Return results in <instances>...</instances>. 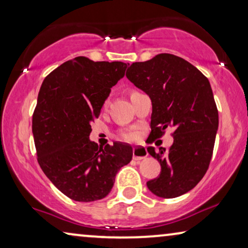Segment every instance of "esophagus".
Returning a JSON list of instances; mask_svg holds the SVG:
<instances>
[{
	"label": "esophagus",
	"mask_w": 248,
	"mask_h": 248,
	"mask_svg": "<svg viewBox=\"0 0 248 248\" xmlns=\"http://www.w3.org/2000/svg\"><path fill=\"white\" fill-rule=\"evenodd\" d=\"M145 157H148V151L144 147H139L133 148V159L134 160H141V159H144Z\"/></svg>",
	"instance_id": "1"
}]
</instances>
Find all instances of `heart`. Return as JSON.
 <instances>
[{
  "label": "heart",
  "instance_id": "obj_1",
  "mask_svg": "<svg viewBox=\"0 0 248 248\" xmlns=\"http://www.w3.org/2000/svg\"><path fill=\"white\" fill-rule=\"evenodd\" d=\"M106 104H107V103H106ZM122 138H123L124 140L131 141V140H133V139H134V135L131 134V133H124V134H122Z\"/></svg>",
  "mask_w": 248,
  "mask_h": 248
}]
</instances>
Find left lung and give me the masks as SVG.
<instances>
[{"label":"left lung","mask_w":248,"mask_h":248,"mask_svg":"<svg viewBox=\"0 0 248 248\" xmlns=\"http://www.w3.org/2000/svg\"><path fill=\"white\" fill-rule=\"evenodd\" d=\"M126 78L150 97V137L161 138L168 126L175 128L168 150L147 149L161 166L160 175L147 183L148 188L164 199L185 194L208 170L218 131V109L208 78L187 61L167 53L132 63Z\"/></svg>","instance_id":"1"}]
</instances>
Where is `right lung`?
Returning a JSON list of instances; mask_svg holds the SVG:
<instances>
[{
	"mask_svg": "<svg viewBox=\"0 0 248 248\" xmlns=\"http://www.w3.org/2000/svg\"><path fill=\"white\" fill-rule=\"evenodd\" d=\"M127 64L93 62L78 56L56 67L43 81L32 115L37 160L44 174L67 198L79 202L104 199L133 150L115 142L104 149L90 141L110 88Z\"/></svg>",
	"mask_w": 248,
	"mask_h": 248,
	"instance_id": "obj_1",
	"label": "right lung"
}]
</instances>
